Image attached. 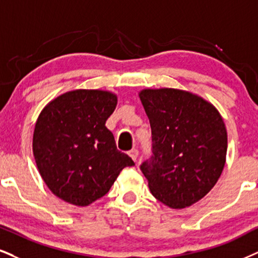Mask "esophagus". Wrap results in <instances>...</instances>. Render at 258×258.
I'll use <instances>...</instances> for the list:
<instances>
[{"label": "esophagus", "mask_w": 258, "mask_h": 258, "mask_svg": "<svg viewBox=\"0 0 258 258\" xmlns=\"http://www.w3.org/2000/svg\"><path fill=\"white\" fill-rule=\"evenodd\" d=\"M128 154H129V157L133 159V160L134 161H136L138 160V157H139V151L136 148H133V149H130V151L128 152Z\"/></svg>", "instance_id": "obj_1"}]
</instances>
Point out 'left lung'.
Listing matches in <instances>:
<instances>
[{"label": "left lung", "mask_w": 258, "mask_h": 258, "mask_svg": "<svg viewBox=\"0 0 258 258\" xmlns=\"http://www.w3.org/2000/svg\"><path fill=\"white\" fill-rule=\"evenodd\" d=\"M140 99L152 129V157L140 165L149 190L171 208L191 206L224 170V120L212 104L185 91L144 90Z\"/></svg>", "instance_id": "obj_1"}]
</instances>
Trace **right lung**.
<instances>
[{
    "label": "right lung",
    "instance_id": "obj_1",
    "mask_svg": "<svg viewBox=\"0 0 258 258\" xmlns=\"http://www.w3.org/2000/svg\"><path fill=\"white\" fill-rule=\"evenodd\" d=\"M116 105L110 92L76 90L57 97L38 117L34 159L47 187L63 201L91 205L109 192L124 167L135 165L105 126Z\"/></svg>",
    "mask_w": 258,
    "mask_h": 258
}]
</instances>
